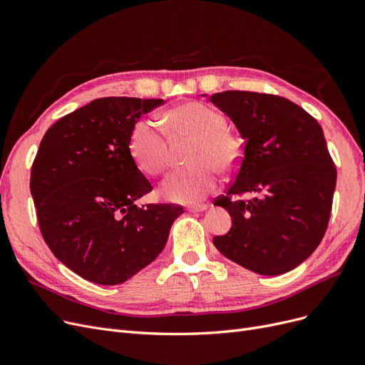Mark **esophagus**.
I'll return each mask as SVG.
<instances>
[{"label": "esophagus", "mask_w": 365, "mask_h": 365, "mask_svg": "<svg viewBox=\"0 0 365 365\" xmlns=\"http://www.w3.org/2000/svg\"><path fill=\"white\" fill-rule=\"evenodd\" d=\"M207 208H208V205H207V204H197V205H192V207H189L187 210H189L190 213H201V212H205Z\"/></svg>", "instance_id": "esophagus-1"}]
</instances>
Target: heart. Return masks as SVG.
Masks as SVG:
<instances>
[{
    "instance_id": "b5f03b06",
    "label": "heart",
    "mask_w": 365,
    "mask_h": 365,
    "mask_svg": "<svg viewBox=\"0 0 365 365\" xmlns=\"http://www.w3.org/2000/svg\"><path fill=\"white\" fill-rule=\"evenodd\" d=\"M168 121L172 134L195 137L187 155L193 164L172 172L161 184V195L173 202L195 204L213 190L216 169L230 172L236 168L240 141L225 129V117L204 103L176 106L169 111ZM129 152L141 172L157 175L168 168V134L160 121H137L129 137Z\"/></svg>"
}]
</instances>
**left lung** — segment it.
<instances>
[{
    "mask_svg": "<svg viewBox=\"0 0 365 365\" xmlns=\"http://www.w3.org/2000/svg\"><path fill=\"white\" fill-rule=\"evenodd\" d=\"M210 102L245 140L235 182L215 201L230 213L231 228L213 244L252 272H288L317 250L332 210L336 169L323 128L280 96L224 91ZM244 192L258 196L235 200Z\"/></svg>",
    "mask_w": 365,
    "mask_h": 365,
    "instance_id": "obj_1",
    "label": "left lung"
}]
</instances>
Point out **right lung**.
I'll list each match as a JSON object with an SVG mask.
<instances>
[{
	"mask_svg": "<svg viewBox=\"0 0 365 365\" xmlns=\"http://www.w3.org/2000/svg\"><path fill=\"white\" fill-rule=\"evenodd\" d=\"M163 98H96L58 120L31 165L30 192L43 240L65 267L97 284L123 283L158 257L173 204L137 200L152 190L129 152L143 114Z\"/></svg>",
	"mask_w": 365,
	"mask_h": 365,
	"instance_id": "add662e5",
	"label": "right lung"
}]
</instances>
